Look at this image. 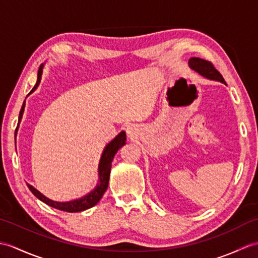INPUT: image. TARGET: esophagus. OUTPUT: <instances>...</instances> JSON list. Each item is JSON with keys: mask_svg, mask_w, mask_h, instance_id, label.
<instances>
[{"mask_svg": "<svg viewBox=\"0 0 258 258\" xmlns=\"http://www.w3.org/2000/svg\"><path fill=\"white\" fill-rule=\"evenodd\" d=\"M126 131H127V134H128L130 136H132V135H133V133H134V131H133V127H131V126H128Z\"/></svg>", "mask_w": 258, "mask_h": 258, "instance_id": "obj_1", "label": "esophagus"}]
</instances>
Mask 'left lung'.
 Listing matches in <instances>:
<instances>
[{"label": "left lung", "mask_w": 258, "mask_h": 258, "mask_svg": "<svg viewBox=\"0 0 258 258\" xmlns=\"http://www.w3.org/2000/svg\"><path fill=\"white\" fill-rule=\"evenodd\" d=\"M189 66L194 70L198 71L200 75L203 77L208 78V79L211 80H218L222 83H225L222 75H221L219 71L215 69L213 63L209 60H205V59L198 58V57H192L189 59ZM226 85V83H225Z\"/></svg>", "instance_id": "8db88e82"}]
</instances>
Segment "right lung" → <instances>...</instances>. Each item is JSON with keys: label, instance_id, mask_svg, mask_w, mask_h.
I'll return each instance as SVG.
<instances>
[{"label": "right lung", "instance_id": "right-lung-1", "mask_svg": "<svg viewBox=\"0 0 258 258\" xmlns=\"http://www.w3.org/2000/svg\"><path fill=\"white\" fill-rule=\"evenodd\" d=\"M43 67L44 66L40 64V67L38 69V74H37V82H36V85L32 89L31 92H33L34 90L39 85L40 79H41V74H43ZM24 107H25V101H24V103L22 105L20 116H19V122L22 118ZM17 126H19V125H17ZM16 130H17V127H16ZM125 141H126V134H125V132H121V133H119L114 140L107 144L106 147L104 148L103 153H102L101 160L99 164V179H100L99 183L93 191H91L89 195L80 198V199L68 201V202L52 201L50 199H48V198H46L44 195H41L38 190H36L33 187V185L27 183V187L29 188V190L32 191V194L36 198H38L39 200L45 202L46 205L50 206L55 209H58V210L66 211V212H80V211L87 210V209H89V208H92L100 201L102 196H103V194L107 189V185H109V179H110V171H111V167H112V160H113V158H114L115 154L117 153L118 149L124 145Z\"/></svg>", "mask_w": 258, "mask_h": 258}]
</instances>
